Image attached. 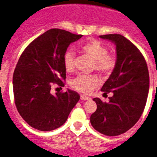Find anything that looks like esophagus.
Returning <instances> with one entry per match:
<instances>
[{
	"mask_svg": "<svg viewBox=\"0 0 157 157\" xmlns=\"http://www.w3.org/2000/svg\"><path fill=\"white\" fill-rule=\"evenodd\" d=\"M81 100H89V99H90V98H89V97L87 96H85V95H81Z\"/></svg>",
	"mask_w": 157,
	"mask_h": 157,
	"instance_id": "34e87169",
	"label": "esophagus"
}]
</instances>
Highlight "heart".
Instances as JSON below:
<instances>
[{
	"mask_svg": "<svg viewBox=\"0 0 157 157\" xmlns=\"http://www.w3.org/2000/svg\"><path fill=\"white\" fill-rule=\"evenodd\" d=\"M81 49L94 61L96 71L103 74H109L114 70L116 58L108 54L107 48L101 42L92 40L84 43ZM74 53L72 51H67L64 53L63 65L67 72H71L74 68ZM98 85V79L94 76L79 75L71 81L72 87L82 94H90Z\"/></svg>",
	"mask_w": 157,
	"mask_h": 157,
	"instance_id": "1",
	"label": "heart"
}]
</instances>
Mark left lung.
I'll list each match as a JSON object with an SVG mask.
<instances>
[{"instance_id":"left-lung-1","label":"left lung","mask_w":157,"mask_h":157,"mask_svg":"<svg viewBox=\"0 0 157 157\" xmlns=\"http://www.w3.org/2000/svg\"><path fill=\"white\" fill-rule=\"evenodd\" d=\"M116 46V65L101 90L111 92L108 103L98 98L93 100L97 110L90 116L94 129L109 136L125 133L140 118L149 90L147 63L140 50L121 34L99 36Z\"/></svg>"}]
</instances>
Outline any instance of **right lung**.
I'll return each mask as SVG.
<instances>
[{
    "label": "right lung",
    "mask_w": 157,
    "mask_h": 157,
    "mask_svg": "<svg viewBox=\"0 0 157 157\" xmlns=\"http://www.w3.org/2000/svg\"><path fill=\"white\" fill-rule=\"evenodd\" d=\"M82 36L51 29L31 42L19 58L13 76V95L17 111L30 127L42 132L61 127L80 99L75 91L53 95L51 89L52 83L64 85L63 56Z\"/></svg>",
    "instance_id": "1"
}]
</instances>
